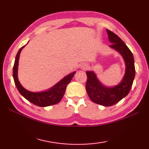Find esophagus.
Masks as SVG:
<instances>
[{
  "mask_svg": "<svg viewBox=\"0 0 149 149\" xmlns=\"http://www.w3.org/2000/svg\"><path fill=\"white\" fill-rule=\"evenodd\" d=\"M88 68V66L85 64V63H83V64H82L81 65V68L83 69V70H86Z\"/></svg>",
  "mask_w": 149,
  "mask_h": 149,
  "instance_id": "obj_1",
  "label": "esophagus"
}]
</instances>
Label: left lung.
Returning a JSON list of instances; mask_svg holds the SVG:
<instances>
[{
  "label": "left lung",
  "mask_w": 149,
  "mask_h": 149,
  "mask_svg": "<svg viewBox=\"0 0 149 149\" xmlns=\"http://www.w3.org/2000/svg\"><path fill=\"white\" fill-rule=\"evenodd\" d=\"M106 31L111 43L109 47L118 52L125 62V74L120 83L107 87L99 81L93 71H87L86 90L93 102L104 106H111L118 102L129 93L135 76V67L133 55L127 46L112 31L108 29Z\"/></svg>",
  "instance_id": "1"
}]
</instances>
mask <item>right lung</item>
<instances>
[{
    "instance_id": "right-lung-1",
    "label": "right lung",
    "mask_w": 149,
    "mask_h": 149,
    "mask_svg": "<svg viewBox=\"0 0 149 149\" xmlns=\"http://www.w3.org/2000/svg\"><path fill=\"white\" fill-rule=\"evenodd\" d=\"M24 45L19 49L17 56L15 58V61L13 66V75L16 86L19 92L23 96L25 99L34 105L40 107H47L54 104H58L61 100L63 95H64L66 86L69 84L70 82L72 79L73 77L76 72H73L63 77L61 81H59L58 83H56L54 86H53L49 89L43 91H38V92H33L26 90L22 86L18 78V61L20 54L23 49Z\"/></svg>"
}]
</instances>
